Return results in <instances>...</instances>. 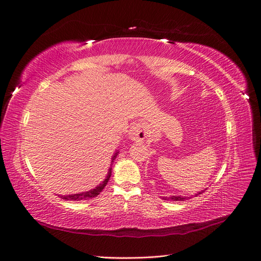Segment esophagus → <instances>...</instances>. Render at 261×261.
I'll return each instance as SVG.
<instances>
[{
    "label": "esophagus",
    "instance_id": "1",
    "mask_svg": "<svg viewBox=\"0 0 261 261\" xmlns=\"http://www.w3.org/2000/svg\"><path fill=\"white\" fill-rule=\"evenodd\" d=\"M147 136L146 126L144 123H135L129 130V137L134 141H141Z\"/></svg>",
    "mask_w": 261,
    "mask_h": 261
}]
</instances>
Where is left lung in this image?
Masks as SVG:
<instances>
[{
  "label": "left lung",
  "mask_w": 261,
  "mask_h": 261,
  "mask_svg": "<svg viewBox=\"0 0 261 261\" xmlns=\"http://www.w3.org/2000/svg\"><path fill=\"white\" fill-rule=\"evenodd\" d=\"M201 193H203V192H200V193H198V194H196V196H198V195H200ZM163 199H165V200H173V201H184L185 199H187V197H183V196H171V197H162Z\"/></svg>",
  "instance_id": "left-lung-1"
}]
</instances>
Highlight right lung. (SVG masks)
Masks as SVG:
<instances>
[{"label":"right lung","instance_id":"right-lung-1","mask_svg":"<svg viewBox=\"0 0 261 261\" xmlns=\"http://www.w3.org/2000/svg\"><path fill=\"white\" fill-rule=\"evenodd\" d=\"M116 153L114 154V156L112 158V162L115 160L116 158ZM111 173H112V168L109 170V173H108V176L107 178L105 179V181L102 184H100L98 187H96L94 189H91V191L89 192H86V193H81V194H75V195H69V196H62L63 199L65 200H73V201H81V200H86V199H90V198H94V197H97L102 191H103L105 187L107 186L108 181L110 179V177H111Z\"/></svg>","mask_w":261,"mask_h":261}]
</instances>
